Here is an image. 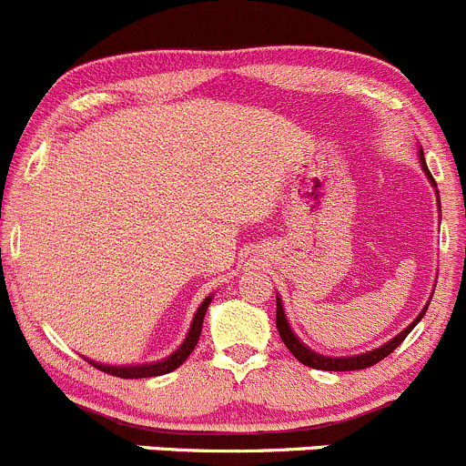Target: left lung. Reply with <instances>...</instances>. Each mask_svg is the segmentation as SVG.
I'll return each instance as SVG.
<instances>
[{
	"instance_id": "left-lung-1",
	"label": "left lung",
	"mask_w": 466,
	"mask_h": 466,
	"mask_svg": "<svg viewBox=\"0 0 466 466\" xmlns=\"http://www.w3.org/2000/svg\"><path fill=\"white\" fill-rule=\"evenodd\" d=\"M418 157H420V167H422L424 175L429 177V182H431V187L435 188V195H438V199H440L438 187H435L431 173H429V168H427V162H424L422 148H418ZM438 208H440V202H438ZM431 298H433V293H431ZM429 302H431V299H429ZM429 302L407 329H402V331L395 335V338L389 339V342H384L382 347L373 349V351H367V353H358V355H339V358L338 355H322V353L313 351L311 347H307V344H304L302 339L295 335L291 324H289V319H287V313H284V304H282V298H279V295H278V315H275V324H278L279 338H282V342L287 344L289 351H291L295 358L299 360V362L307 364V367L319 369V371H358V369L373 367V364H378L380 360L387 358L389 353H393L395 349L402 344V339L411 333V329L415 327V324L424 318V313H427V309H429Z\"/></svg>"
}]
</instances>
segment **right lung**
<instances>
[{"instance_id": "obj_1", "label": "right lung", "mask_w": 466, "mask_h": 466, "mask_svg": "<svg viewBox=\"0 0 466 466\" xmlns=\"http://www.w3.org/2000/svg\"><path fill=\"white\" fill-rule=\"evenodd\" d=\"M211 299H213V293L207 295V298H204V302L198 307V311H195V315H193V322H191V327H188V333H187V338H184V342L179 344V347L175 349L171 355H167V358L157 360V362H147V364H104V362H97V360H88V358L86 360L93 364V367H97L99 371L117 375V378H153V375L171 373L177 367H182L184 360H187L188 355H191V351L195 349V344H198L199 335H202L204 315H207V309H208V304H211Z\"/></svg>"}]
</instances>
